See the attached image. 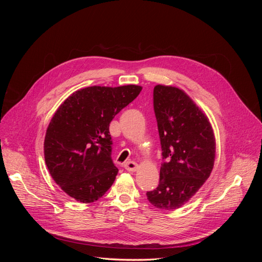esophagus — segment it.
<instances>
[{
    "label": "esophagus",
    "instance_id": "1",
    "mask_svg": "<svg viewBox=\"0 0 262 262\" xmlns=\"http://www.w3.org/2000/svg\"><path fill=\"white\" fill-rule=\"evenodd\" d=\"M124 168L128 171H137L139 169V164L136 162H126L124 164Z\"/></svg>",
    "mask_w": 262,
    "mask_h": 262
}]
</instances>
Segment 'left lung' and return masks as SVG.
Wrapping results in <instances>:
<instances>
[{"instance_id":"obj_1","label":"left lung","mask_w":262,"mask_h":262,"mask_svg":"<svg viewBox=\"0 0 262 262\" xmlns=\"http://www.w3.org/2000/svg\"><path fill=\"white\" fill-rule=\"evenodd\" d=\"M154 112L162 156L160 184L146 192L161 210H176L198 192L213 169L215 137L208 117L175 86L154 87Z\"/></svg>"}]
</instances>
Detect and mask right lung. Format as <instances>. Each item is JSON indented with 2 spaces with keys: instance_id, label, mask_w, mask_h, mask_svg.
I'll return each instance as SVG.
<instances>
[{
  "instance_id": "1",
  "label": "right lung",
  "mask_w": 262,
  "mask_h": 262,
  "mask_svg": "<svg viewBox=\"0 0 262 262\" xmlns=\"http://www.w3.org/2000/svg\"><path fill=\"white\" fill-rule=\"evenodd\" d=\"M141 91L139 85L85 87L54 113L45 137V161L55 184L76 201H97L114 184L118 168L110 156L109 124Z\"/></svg>"
}]
</instances>
